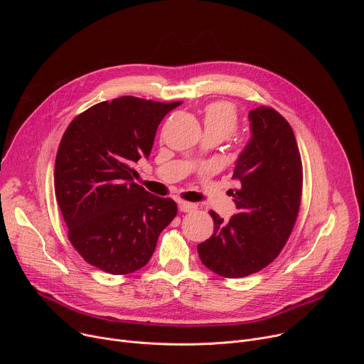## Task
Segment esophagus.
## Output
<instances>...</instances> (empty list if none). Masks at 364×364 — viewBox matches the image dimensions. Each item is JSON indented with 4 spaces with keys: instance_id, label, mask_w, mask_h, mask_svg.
Here are the masks:
<instances>
[{
    "instance_id": "1",
    "label": "esophagus",
    "mask_w": 364,
    "mask_h": 364,
    "mask_svg": "<svg viewBox=\"0 0 364 364\" xmlns=\"http://www.w3.org/2000/svg\"><path fill=\"white\" fill-rule=\"evenodd\" d=\"M178 209H180V212L187 213V212H191V210H194V209H196V204L180 200V201H178Z\"/></svg>"
}]
</instances>
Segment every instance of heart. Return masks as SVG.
<instances>
[{
    "label": "heart",
    "mask_w": 364,
    "mask_h": 364,
    "mask_svg": "<svg viewBox=\"0 0 364 364\" xmlns=\"http://www.w3.org/2000/svg\"><path fill=\"white\" fill-rule=\"evenodd\" d=\"M203 127L205 135H216L222 139L236 132L239 127V114L233 103L216 100L203 109Z\"/></svg>",
    "instance_id": "b5f03b06"
}]
</instances>
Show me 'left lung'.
Wrapping results in <instances>:
<instances>
[{"label":"left lung","mask_w":364,"mask_h":364,"mask_svg":"<svg viewBox=\"0 0 364 364\" xmlns=\"http://www.w3.org/2000/svg\"><path fill=\"white\" fill-rule=\"evenodd\" d=\"M252 138L237 157L232 190L237 213L223 220L210 210L213 235L197 245L205 268L243 278L268 267L285 246L299 212L302 163L288 121L269 107L249 112Z\"/></svg>","instance_id":"obj_1"}]
</instances>
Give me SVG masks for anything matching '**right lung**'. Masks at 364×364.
<instances>
[{
  "instance_id": "right-lung-1",
  "label": "right lung",
  "mask_w": 364,
  "mask_h": 364,
  "mask_svg": "<svg viewBox=\"0 0 364 364\" xmlns=\"http://www.w3.org/2000/svg\"><path fill=\"white\" fill-rule=\"evenodd\" d=\"M181 102L122 96L96 103L65 131L55 191L69 240L85 261L112 275L148 264L177 204L135 184L132 168L148 157L163 118Z\"/></svg>"
}]
</instances>
